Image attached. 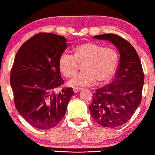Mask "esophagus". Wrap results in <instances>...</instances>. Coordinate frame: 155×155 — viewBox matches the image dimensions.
<instances>
[{"label":"esophagus","mask_w":155,"mask_h":155,"mask_svg":"<svg viewBox=\"0 0 155 155\" xmlns=\"http://www.w3.org/2000/svg\"><path fill=\"white\" fill-rule=\"evenodd\" d=\"M82 89V88H74L73 89V91L74 92V93H78V91H81Z\"/></svg>","instance_id":"esophagus-1"}]
</instances>
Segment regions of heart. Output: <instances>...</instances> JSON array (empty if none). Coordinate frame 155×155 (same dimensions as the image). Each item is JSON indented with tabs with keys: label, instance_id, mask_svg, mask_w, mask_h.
Returning <instances> with one entry per match:
<instances>
[{
	"label": "heart",
	"instance_id": "b5f03b06",
	"mask_svg": "<svg viewBox=\"0 0 155 155\" xmlns=\"http://www.w3.org/2000/svg\"><path fill=\"white\" fill-rule=\"evenodd\" d=\"M119 56L113 48H104L94 42H84L74 48V56L64 52L60 56L58 67L67 78L77 74L80 65L83 72L68 82L71 87L91 86L97 81L104 83L110 81L116 71Z\"/></svg>",
	"mask_w": 155,
	"mask_h": 155
}]
</instances>
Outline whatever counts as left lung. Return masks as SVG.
Here are the masks:
<instances>
[{
    "mask_svg": "<svg viewBox=\"0 0 155 155\" xmlns=\"http://www.w3.org/2000/svg\"><path fill=\"white\" fill-rule=\"evenodd\" d=\"M113 43L120 54L116 78L96 89L89 106L91 115L100 125L116 128L126 123L140 104L144 76L137 51L129 42L114 33L93 36Z\"/></svg>",
    "mask_w": 155,
    "mask_h": 155,
    "instance_id": "1",
    "label": "left lung"
}]
</instances>
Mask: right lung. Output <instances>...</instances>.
Instances as JSON below:
<instances>
[{"mask_svg": "<svg viewBox=\"0 0 155 155\" xmlns=\"http://www.w3.org/2000/svg\"><path fill=\"white\" fill-rule=\"evenodd\" d=\"M66 39L39 33L24 43L15 55L10 83L15 107L36 128L48 130L64 117L74 93L72 88H57L64 83L58 67L60 56L67 48Z\"/></svg>", "mask_w": 155, "mask_h": 155, "instance_id": "1", "label": "right lung"}]
</instances>
